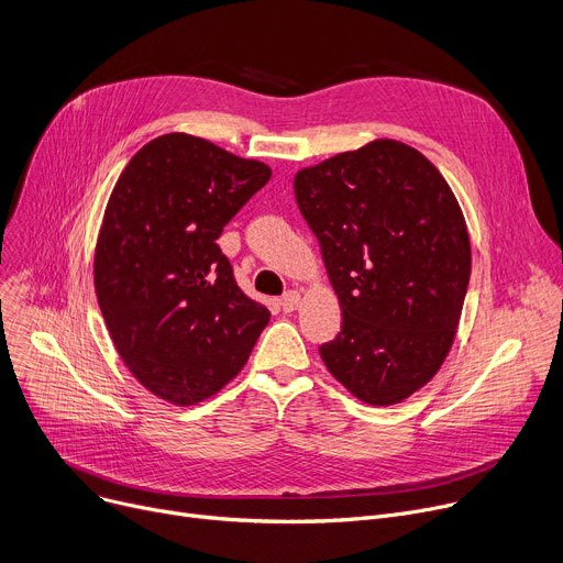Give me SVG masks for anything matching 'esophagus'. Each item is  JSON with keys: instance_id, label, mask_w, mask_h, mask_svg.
Segmentation results:
<instances>
[{"instance_id": "esophagus-1", "label": "esophagus", "mask_w": 563, "mask_h": 563, "mask_svg": "<svg viewBox=\"0 0 563 563\" xmlns=\"http://www.w3.org/2000/svg\"><path fill=\"white\" fill-rule=\"evenodd\" d=\"M299 305H301V297H299V292H297V290H290V292H286V295L279 299V307H282V311H284V313H292V311H297V309H299Z\"/></svg>"}]
</instances>
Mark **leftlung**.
Wrapping results in <instances>:
<instances>
[{"label":"left lung","instance_id":"8db88e82","mask_svg":"<svg viewBox=\"0 0 563 563\" xmlns=\"http://www.w3.org/2000/svg\"><path fill=\"white\" fill-rule=\"evenodd\" d=\"M292 189L342 311L320 358L356 399L406 401L440 372L462 316L471 241L453 189L397 140L299 168Z\"/></svg>","mask_w":563,"mask_h":563}]
</instances>
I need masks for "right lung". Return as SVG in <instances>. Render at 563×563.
Listing matches in <instances>:
<instances>
[{
    "label": "right lung",
    "mask_w": 563,
    "mask_h": 563,
    "mask_svg": "<svg viewBox=\"0 0 563 563\" xmlns=\"http://www.w3.org/2000/svg\"><path fill=\"white\" fill-rule=\"evenodd\" d=\"M271 176L264 162L168 133L133 155L110 194L95 247L99 307L125 367L173 406L223 390L271 322L216 243Z\"/></svg>",
    "instance_id": "add662e5"
}]
</instances>
